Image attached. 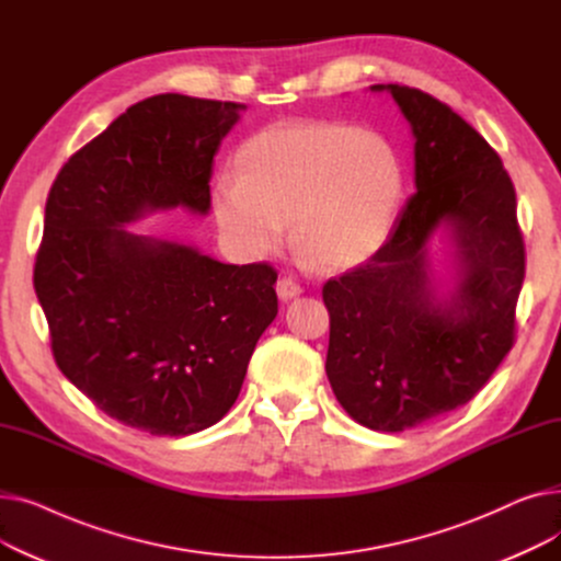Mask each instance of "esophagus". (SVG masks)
<instances>
[{"instance_id":"obj_1","label":"esophagus","mask_w":561,"mask_h":561,"mask_svg":"<svg viewBox=\"0 0 561 561\" xmlns=\"http://www.w3.org/2000/svg\"><path fill=\"white\" fill-rule=\"evenodd\" d=\"M302 293V286L298 284V282H293V279H279L277 282V296H279V300H284V302H288V300H293V298H298Z\"/></svg>"}]
</instances>
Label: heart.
<instances>
[{
  "mask_svg": "<svg viewBox=\"0 0 561 561\" xmlns=\"http://www.w3.org/2000/svg\"><path fill=\"white\" fill-rule=\"evenodd\" d=\"M402 163L375 131L286 121L252 134L236 176L218 174L211 199L225 239L250 256L293 241L322 268H352L385 243L402 197Z\"/></svg>",
  "mask_w": 561,
  "mask_h": 561,
  "instance_id": "obj_1",
  "label": "heart"
}]
</instances>
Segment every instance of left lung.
Masks as SVG:
<instances>
[{
    "label": "left lung",
    "mask_w": 561,
    "mask_h": 561,
    "mask_svg": "<svg viewBox=\"0 0 561 561\" xmlns=\"http://www.w3.org/2000/svg\"><path fill=\"white\" fill-rule=\"evenodd\" d=\"M370 91H387L414 134L416 193L370 261L322 286L325 370L357 423L404 432L466 404L512 350L525 245L516 191L493 147L419 88ZM436 232L451 245L448 289L428 256Z\"/></svg>",
    "instance_id": "1"
}]
</instances>
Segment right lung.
<instances>
[{
	"label": "right lung",
	"instance_id": "obj_1",
	"mask_svg": "<svg viewBox=\"0 0 561 561\" xmlns=\"http://www.w3.org/2000/svg\"><path fill=\"white\" fill-rule=\"evenodd\" d=\"M243 111L147 98L68 159L45 204L34 288L56 366L104 414L154 436L216 425L277 316L268 263L127 229L159 211L209 214L214 157Z\"/></svg>",
	"mask_w": 561,
	"mask_h": 561
}]
</instances>
